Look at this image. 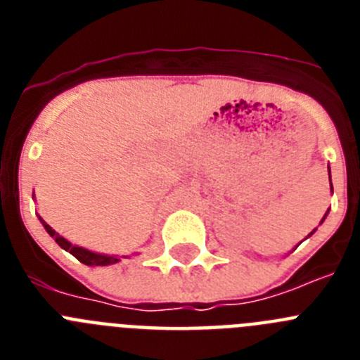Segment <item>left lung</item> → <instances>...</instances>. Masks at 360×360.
I'll use <instances>...</instances> for the list:
<instances>
[{
    "mask_svg": "<svg viewBox=\"0 0 360 360\" xmlns=\"http://www.w3.org/2000/svg\"><path fill=\"white\" fill-rule=\"evenodd\" d=\"M328 173H330V167H328ZM330 184H332V182H330ZM324 218H326V214H324ZM324 218H323V219H324Z\"/></svg>",
    "mask_w": 360,
    "mask_h": 360,
    "instance_id": "8db88e82",
    "label": "left lung"
}]
</instances>
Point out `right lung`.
Segmentation results:
<instances>
[{"mask_svg": "<svg viewBox=\"0 0 360 360\" xmlns=\"http://www.w3.org/2000/svg\"><path fill=\"white\" fill-rule=\"evenodd\" d=\"M41 224L44 225V229H46V232H49L50 236L56 238V241H57V245H59V247H63L65 250H68L72 256L77 257L79 262L84 263V265L106 266V265H113V263L120 262L119 257H115V256H103V254H95V252H91V250L82 249V247H75V245H72L70 241H66L63 236H59V232L53 231V229L50 227L49 224H44L43 219H41Z\"/></svg>", "mask_w": 360, "mask_h": 360, "instance_id": "right-lung-1", "label": "right lung"}]
</instances>
